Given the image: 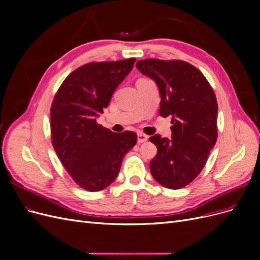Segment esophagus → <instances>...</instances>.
<instances>
[{
  "instance_id": "1",
  "label": "esophagus",
  "mask_w": 260,
  "mask_h": 260,
  "mask_svg": "<svg viewBox=\"0 0 260 260\" xmlns=\"http://www.w3.org/2000/svg\"><path fill=\"white\" fill-rule=\"evenodd\" d=\"M148 139V137L146 135H144V133H138V143H144L146 142Z\"/></svg>"
}]
</instances>
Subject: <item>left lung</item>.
I'll return each mask as SVG.
<instances>
[{"instance_id":"obj_1","label":"left lung","mask_w":260,"mask_h":260,"mask_svg":"<svg viewBox=\"0 0 260 260\" xmlns=\"http://www.w3.org/2000/svg\"><path fill=\"white\" fill-rule=\"evenodd\" d=\"M160 93L159 115L171 116L172 139L149 138L157 154L149 162L157 182L171 190L184 187L198 177L218 137L216 94L200 70L179 59L146 58L137 62Z\"/></svg>"}]
</instances>
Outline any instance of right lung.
<instances>
[{"mask_svg": "<svg viewBox=\"0 0 260 260\" xmlns=\"http://www.w3.org/2000/svg\"><path fill=\"white\" fill-rule=\"evenodd\" d=\"M135 61L88 62L67 76L53 99V147L70 177L86 191H101L111 184L124 155L137 144L133 131L115 133L96 122Z\"/></svg>", "mask_w": 260, "mask_h": 260, "instance_id": "right-lung-1", "label": "right lung"}]
</instances>
